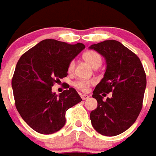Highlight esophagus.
<instances>
[{"mask_svg": "<svg viewBox=\"0 0 156 156\" xmlns=\"http://www.w3.org/2000/svg\"><path fill=\"white\" fill-rule=\"evenodd\" d=\"M80 97H81L82 100H87L88 98H89V97H88V95H86V94H81Z\"/></svg>", "mask_w": 156, "mask_h": 156, "instance_id": "esophagus-1", "label": "esophagus"}]
</instances>
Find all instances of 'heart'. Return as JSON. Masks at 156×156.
Returning a JSON list of instances; mask_svg holds the SVG:
<instances>
[{
  "instance_id": "obj_1",
  "label": "heart",
  "mask_w": 156,
  "mask_h": 156,
  "mask_svg": "<svg viewBox=\"0 0 156 156\" xmlns=\"http://www.w3.org/2000/svg\"><path fill=\"white\" fill-rule=\"evenodd\" d=\"M83 58L89 64V65L93 68H98V67L101 65L102 63V58L101 55L98 53V52L95 51H87L83 54ZM75 68V62L72 60L70 63H68V72H73ZM94 82L93 80H79L75 83V86L78 89L81 91H86L88 90L89 86L93 84Z\"/></svg>"
}]
</instances>
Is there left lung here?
Segmentation results:
<instances>
[{
    "label": "left lung",
    "mask_w": 156,
    "mask_h": 156,
    "mask_svg": "<svg viewBox=\"0 0 156 156\" xmlns=\"http://www.w3.org/2000/svg\"><path fill=\"white\" fill-rule=\"evenodd\" d=\"M106 60L104 77L93 91L97 109L90 113L93 128L102 135L115 136L129 129L143 107L147 85L139 58L118 41L106 40L89 47ZM112 93V98L103 97Z\"/></svg>",
    "instance_id": "8db88e82"
}]
</instances>
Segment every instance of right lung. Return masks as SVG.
Here are the masks:
<instances>
[{"instance_id":"1","label":"right lung","mask_w":156,"mask_h":156,"mask_svg":"<svg viewBox=\"0 0 156 156\" xmlns=\"http://www.w3.org/2000/svg\"><path fill=\"white\" fill-rule=\"evenodd\" d=\"M84 48L80 43L45 39L19 58L12 79L15 105L34 130L57 132L65 125L66 111L82 101L75 88L68 86L58 97L51 87L68 76V63Z\"/></svg>"}]
</instances>
